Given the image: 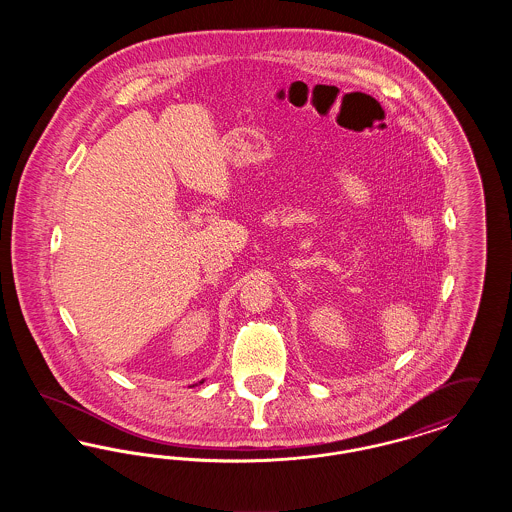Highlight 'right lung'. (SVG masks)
<instances>
[{"label": "right lung", "instance_id": "1", "mask_svg": "<svg viewBox=\"0 0 512 512\" xmlns=\"http://www.w3.org/2000/svg\"><path fill=\"white\" fill-rule=\"evenodd\" d=\"M199 384H203V382H199Z\"/></svg>", "mask_w": 512, "mask_h": 512}]
</instances>
